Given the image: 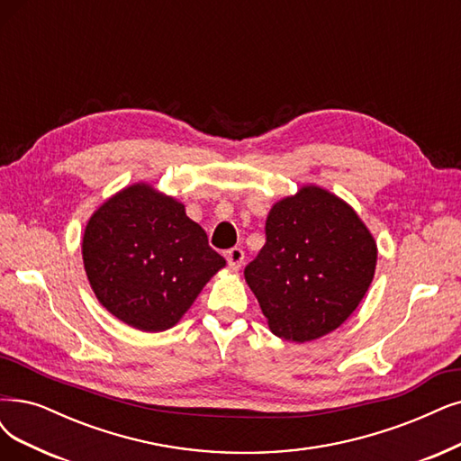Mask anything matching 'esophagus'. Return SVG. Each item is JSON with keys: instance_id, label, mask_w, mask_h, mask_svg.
Returning <instances> with one entry per match:
<instances>
[{"instance_id": "obj_1", "label": "esophagus", "mask_w": 461, "mask_h": 461, "mask_svg": "<svg viewBox=\"0 0 461 461\" xmlns=\"http://www.w3.org/2000/svg\"><path fill=\"white\" fill-rule=\"evenodd\" d=\"M226 260H228V266L233 267V269H240L243 266V260H245V252L243 249L240 247H233L226 252Z\"/></svg>"}]
</instances>
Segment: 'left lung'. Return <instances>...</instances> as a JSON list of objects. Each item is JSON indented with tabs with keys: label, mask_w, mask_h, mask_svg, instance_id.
I'll use <instances>...</instances> for the list:
<instances>
[{
	"label": "left lung",
	"mask_w": 461,
	"mask_h": 461,
	"mask_svg": "<svg viewBox=\"0 0 461 461\" xmlns=\"http://www.w3.org/2000/svg\"><path fill=\"white\" fill-rule=\"evenodd\" d=\"M378 249L346 201L319 185L271 207L266 245L245 267L269 330L312 342L336 330L365 298Z\"/></svg>",
	"instance_id": "1"
}]
</instances>
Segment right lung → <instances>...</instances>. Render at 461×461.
<instances>
[{"instance_id":"add662e5","label":"right lung","mask_w":461,"mask_h":461,"mask_svg":"<svg viewBox=\"0 0 461 461\" xmlns=\"http://www.w3.org/2000/svg\"><path fill=\"white\" fill-rule=\"evenodd\" d=\"M81 252L98 302L144 332L175 327L226 266L184 204L142 182L100 204L85 228Z\"/></svg>"}]
</instances>
